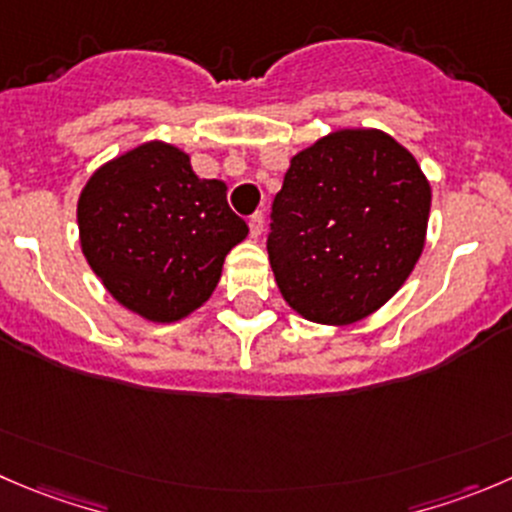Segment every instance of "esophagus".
Wrapping results in <instances>:
<instances>
[{"label": "esophagus", "instance_id": "1", "mask_svg": "<svg viewBox=\"0 0 512 512\" xmlns=\"http://www.w3.org/2000/svg\"><path fill=\"white\" fill-rule=\"evenodd\" d=\"M262 230H265V215H262V212H255V215L250 217V235L260 237Z\"/></svg>", "mask_w": 512, "mask_h": 512}]
</instances>
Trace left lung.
Wrapping results in <instances>:
<instances>
[{
    "instance_id": "1",
    "label": "left lung",
    "mask_w": 512,
    "mask_h": 512,
    "mask_svg": "<svg viewBox=\"0 0 512 512\" xmlns=\"http://www.w3.org/2000/svg\"><path fill=\"white\" fill-rule=\"evenodd\" d=\"M430 185L377 130H340L292 157L272 200L267 255L292 310L350 325L382 307L425 245Z\"/></svg>"
}]
</instances>
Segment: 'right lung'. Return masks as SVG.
I'll return each mask as SVG.
<instances>
[{
    "label": "right lung",
    "mask_w": 512,
    "mask_h": 512,
    "mask_svg": "<svg viewBox=\"0 0 512 512\" xmlns=\"http://www.w3.org/2000/svg\"><path fill=\"white\" fill-rule=\"evenodd\" d=\"M94 275L127 310L175 322L217 287L227 252L247 237L220 180H200L190 157L147 142L89 177L77 205Z\"/></svg>",
    "instance_id": "1"
}]
</instances>
